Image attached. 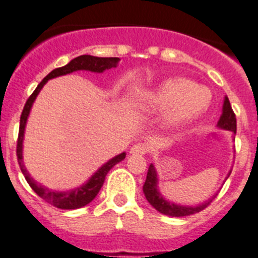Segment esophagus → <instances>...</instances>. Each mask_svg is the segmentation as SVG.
Segmentation results:
<instances>
[{"instance_id":"34e87169","label":"esophagus","mask_w":258,"mask_h":258,"mask_svg":"<svg viewBox=\"0 0 258 258\" xmlns=\"http://www.w3.org/2000/svg\"><path fill=\"white\" fill-rule=\"evenodd\" d=\"M148 152H149V146L143 143L135 144V145L131 148V150H130L131 154H146Z\"/></svg>"}]
</instances>
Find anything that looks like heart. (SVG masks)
<instances>
[{"label":"heart","instance_id":"1","mask_svg":"<svg viewBox=\"0 0 258 258\" xmlns=\"http://www.w3.org/2000/svg\"><path fill=\"white\" fill-rule=\"evenodd\" d=\"M146 101L152 110L168 109L166 124L176 128L203 114L211 103V94L192 81L175 77L163 81L148 95Z\"/></svg>","mask_w":258,"mask_h":258}]
</instances>
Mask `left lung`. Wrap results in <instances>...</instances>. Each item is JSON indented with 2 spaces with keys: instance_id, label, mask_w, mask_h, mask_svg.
<instances>
[{
  "instance_id": "obj_1",
  "label": "left lung",
  "mask_w": 258,
  "mask_h": 258,
  "mask_svg": "<svg viewBox=\"0 0 258 258\" xmlns=\"http://www.w3.org/2000/svg\"><path fill=\"white\" fill-rule=\"evenodd\" d=\"M217 126L220 128L227 130V131H231L234 134H236V118L235 113L233 112L231 109L230 101L227 99V96H225L224 100V106H222V114L220 117L219 123ZM230 173V172H229ZM143 191L145 194L146 201L152 204L153 207L158 211V212L163 213L167 216H172V217H184V216H190L194 215L197 212H201L204 208L207 207L208 204L212 202V199L215 198V196L210 199V201L204 202V203L199 204V206H180V204H175L172 202L167 201L163 198L159 190H158V177H157V171H155L154 166L150 164L149 169H148V175H146L145 184L143 186Z\"/></svg>"
}]
</instances>
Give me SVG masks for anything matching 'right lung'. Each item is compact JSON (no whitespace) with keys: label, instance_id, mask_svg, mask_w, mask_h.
Returning <instances> with one entry per match:
<instances>
[{"label":"right lung","instance_id":"obj_1","mask_svg":"<svg viewBox=\"0 0 258 258\" xmlns=\"http://www.w3.org/2000/svg\"><path fill=\"white\" fill-rule=\"evenodd\" d=\"M118 62H119V57H97L91 56V55H81L78 57H74L67 66L51 71L43 78L42 82L37 86V89L34 90L33 94L29 96V99L25 103L22 115H20L19 136H18V144H16L18 162H19L20 169H22L23 175H24L25 180L29 184V186L34 190L37 196L41 197L43 201L50 203L54 207L61 208V210H77V208L83 207V206H86V204H89L90 202L94 201L95 197L97 196V192L100 191L101 186H103L106 173L115 164L119 163L120 161H123L124 157H126V153H120V154L112 158L110 161H108L105 164H103L100 168L97 169L96 172L91 176V178L86 184H83L80 187H76V189L68 190V191H55V190H50L47 187L42 186V185L37 184L36 181L31 177L29 172L25 168L24 163H23V139H24L25 124H27L28 115H29V112H31L32 105H33L34 100H36L37 95L39 94L41 89H42L48 80L60 77V76H66V74H69L76 71H90L95 72V73H103L104 71L115 68L118 66Z\"/></svg>","mask_w":258,"mask_h":258}]
</instances>
